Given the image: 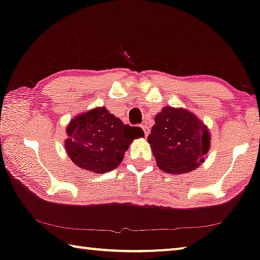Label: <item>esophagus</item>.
<instances>
[{
	"instance_id": "1",
	"label": "esophagus",
	"mask_w": 260,
	"mask_h": 260,
	"mask_svg": "<svg viewBox=\"0 0 260 260\" xmlns=\"http://www.w3.org/2000/svg\"><path fill=\"white\" fill-rule=\"evenodd\" d=\"M142 129H143L144 134H145V136H148L149 133H150V127L148 126V124H147V123H143V124H142Z\"/></svg>"
}]
</instances>
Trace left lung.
Masks as SVG:
<instances>
[{
    "label": "left lung",
    "instance_id": "1",
    "mask_svg": "<svg viewBox=\"0 0 260 260\" xmlns=\"http://www.w3.org/2000/svg\"><path fill=\"white\" fill-rule=\"evenodd\" d=\"M158 168L170 174L195 170L211 148L207 126L186 109L165 106L148 136Z\"/></svg>",
    "mask_w": 260,
    "mask_h": 260
}]
</instances>
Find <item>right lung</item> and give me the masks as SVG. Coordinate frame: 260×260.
Returning <instances> with one entry per match:
<instances>
[{
	"label": "right lung",
	"instance_id": "1",
	"mask_svg": "<svg viewBox=\"0 0 260 260\" xmlns=\"http://www.w3.org/2000/svg\"><path fill=\"white\" fill-rule=\"evenodd\" d=\"M66 134L65 149L72 162L98 174L116 169L131 142L144 136L140 126L125 125L104 106L74 117Z\"/></svg>",
	"mask_w": 260,
	"mask_h": 260
}]
</instances>
